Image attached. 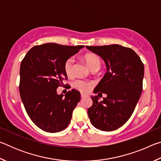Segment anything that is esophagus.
I'll list each match as a JSON object with an SVG mask.
<instances>
[{
    "label": "esophagus",
    "mask_w": 161,
    "mask_h": 161,
    "mask_svg": "<svg viewBox=\"0 0 161 161\" xmlns=\"http://www.w3.org/2000/svg\"><path fill=\"white\" fill-rule=\"evenodd\" d=\"M84 96H85V95L83 94H81V99H82V98H84Z\"/></svg>",
    "instance_id": "34e87169"
}]
</instances>
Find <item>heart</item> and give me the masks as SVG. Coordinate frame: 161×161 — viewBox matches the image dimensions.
I'll list each match as a JSON object with an SVG mask.
<instances>
[{
    "mask_svg": "<svg viewBox=\"0 0 161 161\" xmlns=\"http://www.w3.org/2000/svg\"><path fill=\"white\" fill-rule=\"evenodd\" d=\"M84 59L91 69L94 68H99V69L101 67V60L99 58L94 54H86L84 56ZM74 62L75 59L73 58H68L64 62V71L68 77H72L74 75V68H73ZM74 86L81 92H87L92 86V83L91 81L78 80L74 82Z\"/></svg>",
    "mask_w": 161,
    "mask_h": 161,
    "instance_id": "heart-1",
    "label": "heart"
}]
</instances>
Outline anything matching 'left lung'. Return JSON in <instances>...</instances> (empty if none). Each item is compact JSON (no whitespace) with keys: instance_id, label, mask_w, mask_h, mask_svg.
Segmentation results:
<instances>
[{"instance_id":"8db88e82","label":"left lung","mask_w":161,"mask_h":161,"mask_svg":"<svg viewBox=\"0 0 161 161\" xmlns=\"http://www.w3.org/2000/svg\"><path fill=\"white\" fill-rule=\"evenodd\" d=\"M104 61L107 72L94 92L107 94L99 102L92 97L93 104L87 113L92 125L104 131L123 126L131 116L143 89L144 65L132 49L119 45L86 46Z\"/></svg>"}]
</instances>
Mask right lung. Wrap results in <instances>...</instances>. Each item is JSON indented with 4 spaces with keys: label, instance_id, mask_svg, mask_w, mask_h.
<instances>
[{
    "label": "right lung",
    "instance_id": "add662e5",
    "mask_svg": "<svg viewBox=\"0 0 161 161\" xmlns=\"http://www.w3.org/2000/svg\"><path fill=\"white\" fill-rule=\"evenodd\" d=\"M84 47L56 43L36 45L21 62V100L32 121L46 132L56 133L66 129L80 101V92L76 89L68 91L64 96L58 94L57 89L67 80L65 61Z\"/></svg>",
    "mask_w": 161,
    "mask_h": 161
}]
</instances>
